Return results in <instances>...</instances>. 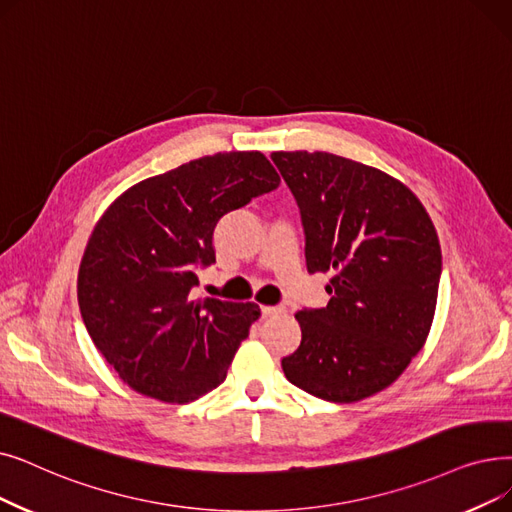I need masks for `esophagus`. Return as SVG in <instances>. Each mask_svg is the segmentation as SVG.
<instances>
[{"instance_id":"esophagus-1","label":"esophagus","mask_w":512,"mask_h":512,"mask_svg":"<svg viewBox=\"0 0 512 512\" xmlns=\"http://www.w3.org/2000/svg\"><path fill=\"white\" fill-rule=\"evenodd\" d=\"M282 307H272V305H263L261 307V314L265 316V318H268V316H276V314H282Z\"/></svg>"}]
</instances>
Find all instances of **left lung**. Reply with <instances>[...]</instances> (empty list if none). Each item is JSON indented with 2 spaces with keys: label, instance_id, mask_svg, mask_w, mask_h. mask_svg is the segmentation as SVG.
I'll use <instances>...</instances> for the list:
<instances>
[{
  "label": "left lung",
  "instance_id": "1",
  "mask_svg": "<svg viewBox=\"0 0 512 512\" xmlns=\"http://www.w3.org/2000/svg\"><path fill=\"white\" fill-rule=\"evenodd\" d=\"M301 209L307 272H332L326 307L295 316L284 376L326 402L387 389L425 345L441 247L418 196L393 175L330 152H274Z\"/></svg>",
  "mask_w": 512,
  "mask_h": 512
}]
</instances>
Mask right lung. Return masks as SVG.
Returning a JSON list of instances; mask_svg holds the SVG:
<instances>
[{
    "label": "right lung",
    "instance_id": "1",
    "mask_svg": "<svg viewBox=\"0 0 512 512\" xmlns=\"http://www.w3.org/2000/svg\"><path fill=\"white\" fill-rule=\"evenodd\" d=\"M278 184L259 150L217 152L146 177L100 215L77 299L94 345L133 391L188 404L226 381L261 309L192 299L194 270L215 261L217 221Z\"/></svg>",
    "mask_w": 512,
    "mask_h": 512
}]
</instances>
